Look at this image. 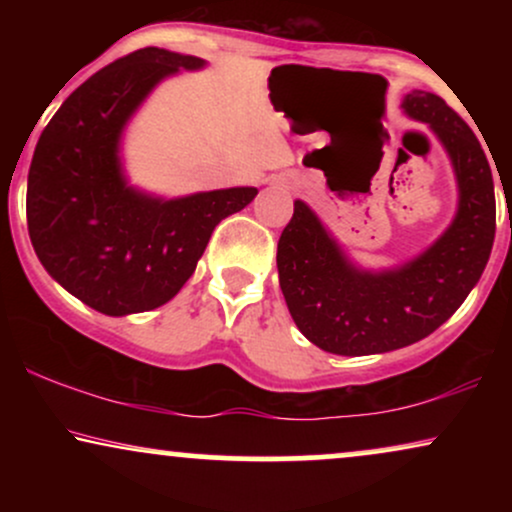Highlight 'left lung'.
Listing matches in <instances>:
<instances>
[{"label": "left lung", "instance_id": "obj_1", "mask_svg": "<svg viewBox=\"0 0 512 512\" xmlns=\"http://www.w3.org/2000/svg\"><path fill=\"white\" fill-rule=\"evenodd\" d=\"M402 108L445 146L460 204L431 248L385 272L354 267L313 209L301 199L293 204L276 248L279 286L298 330L330 354H385L428 337L460 308L489 262L496 195L484 149L436 93L411 91Z\"/></svg>", "mask_w": 512, "mask_h": 512}]
</instances>
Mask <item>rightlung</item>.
I'll list each match as a JSON object with an SVG mask.
<instances>
[{"label": "right lung", "mask_w": 512, "mask_h": 512, "mask_svg": "<svg viewBox=\"0 0 512 512\" xmlns=\"http://www.w3.org/2000/svg\"><path fill=\"white\" fill-rule=\"evenodd\" d=\"M204 60L161 48L120 57L60 105L28 170V236L57 284L103 315L168 303L195 272L221 219L245 209L255 187L161 199L127 185L120 137L149 91Z\"/></svg>", "instance_id": "right-lung-1"}]
</instances>
